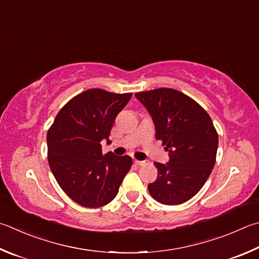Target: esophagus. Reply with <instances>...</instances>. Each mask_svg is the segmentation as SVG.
Returning <instances> with one entry per match:
<instances>
[{"mask_svg": "<svg viewBox=\"0 0 259 259\" xmlns=\"http://www.w3.org/2000/svg\"><path fill=\"white\" fill-rule=\"evenodd\" d=\"M135 163L137 164V165H146L147 161H138V159H135Z\"/></svg>", "mask_w": 259, "mask_h": 259, "instance_id": "1", "label": "esophagus"}]
</instances>
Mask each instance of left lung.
I'll use <instances>...</instances> for the list:
<instances>
[{
    "label": "left lung",
    "instance_id": "obj_1",
    "mask_svg": "<svg viewBox=\"0 0 259 259\" xmlns=\"http://www.w3.org/2000/svg\"><path fill=\"white\" fill-rule=\"evenodd\" d=\"M152 116L157 140L168 152L166 164L155 163L158 176L148 185L155 200L179 205L192 198L213 170L219 136L203 107L171 88L135 94Z\"/></svg>",
    "mask_w": 259,
    "mask_h": 259
}]
</instances>
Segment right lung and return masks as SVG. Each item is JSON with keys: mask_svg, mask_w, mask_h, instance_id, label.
I'll return each mask as SVG.
<instances>
[{"mask_svg": "<svg viewBox=\"0 0 259 259\" xmlns=\"http://www.w3.org/2000/svg\"><path fill=\"white\" fill-rule=\"evenodd\" d=\"M133 94L88 89L69 101L48 133L51 171L62 190L83 207H102L115 198L133 165L128 155L102 153L116 115Z\"/></svg>", "mask_w": 259, "mask_h": 259, "instance_id": "obj_1", "label": "right lung"}]
</instances>
